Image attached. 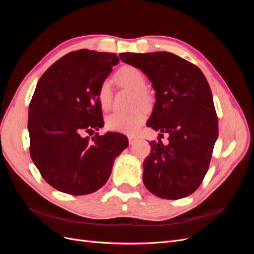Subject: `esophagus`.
<instances>
[{"mask_svg":"<svg viewBox=\"0 0 254 254\" xmlns=\"http://www.w3.org/2000/svg\"><path fill=\"white\" fill-rule=\"evenodd\" d=\"M128 140H129V144H133L137 140V136H135V135H129L128 136Z\"/></svg>","mask_w":254,"mask_h":254,"instance_id":"obj_1","label":"esophagus"}]
</instances>
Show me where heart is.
Listing matches in <instances>:
<instances>
[{
	"instance_id": "1",
	"label": "heart",
	"mask_w": 254,
	"mask_h": 254,
	"mask_svg": "<svg viewBox=\"0 0 254 254\" xmlns=\"http://www.w3.org/2000/svg\"><path fill=\"white\" fill-rule=\"evenodd\" d=\"M115 79L121 86L134 91V106L148 105L151 101L149 92L146 90L147 79L144 73L133 65H124L115 74ZM112 89L108 80H104L97 90V98L103 110H109L112 105ZM147 118V112L139 109L130 114L114 112L106 119V128L110 131L132 134L141 128Z\"/></svg>"
}]
</instances>
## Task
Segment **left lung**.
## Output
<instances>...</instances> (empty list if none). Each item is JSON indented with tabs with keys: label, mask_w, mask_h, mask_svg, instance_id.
Segmentation results:
<instances>
[{
	"label": "left lung",
	"mask_w": 254,
	"mask_h": 254,
	"mask_svg": "<svg viewBox=\"0 0 254 254\" xmlns=\"http://www.w3.org/2000/svg\"><path fill=\"white\" fill-rule=\"evenodd\" d=\"M120 58L147 75L156 104L147 126L168 133V144L152 141L144 161L143 181L164 199L187 197L209 170L218 136L212 92L200 68L170 52L122 53Z\"/></svg>",
	"instance_id": "left-lung-1"
}]
</instances>
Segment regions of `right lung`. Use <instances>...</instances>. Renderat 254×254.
<instances>
[{
  "instance_id": "add662e5",
  "label": "right lung",
  "mask_w": 254,
  "mask_h": 254,
  "mask_svg": "<svg viewBox=\"0 0 254 254\" xmlns=\"http://www.w3.org/2000/svg\"><path fill=\"white\" fill-rule=\"evenodd\" d=\"M119 57L78 50L53 64L37 83L28 108L29 152L43 179L63 193H94L108 181L115 158L128 146L125 135L84 133L104 125L99 84Z\"/></svg>"
}]
</instances>
